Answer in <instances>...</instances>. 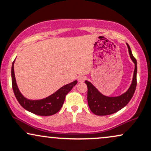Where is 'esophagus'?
<instances>
[{
  "label": "esophagus",
  "instance_id": "1",
  "mask_svg": "<svg viewBox=\"0 0 151 151\" xmlns=\"http://www.w3.org/2000/svg\"><path fill=\"white\" fill-rule=\"evenodd\" d=\"M86 79V77L84 75H80L79 76V77H78V81H79V82H83L84 80H85Z\"/></svg>",
  "mask_w": 151,
  "mask_h": 151
}]
</instances>
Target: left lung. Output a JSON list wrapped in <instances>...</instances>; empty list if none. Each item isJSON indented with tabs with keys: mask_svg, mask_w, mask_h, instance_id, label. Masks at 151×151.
Returning a JSON list of instances; mask_svg holds the SVG:
<instances>
[{
	"mask_svg": "<svg viewBox=\"0 0 151 151\" xmlns=\"http://www.w3.org/2000/svg\"><path fill=\"white\" fill-rule=\"evenodd\" d=\"M129 50V56L134 64L133 79L131 85L124 93L115 96H106L99 91V89L89 81L86 80L87 85V101L90 110L93 114L98 116H106L119 111L129 104L131 99L136 87L137 75V62L133 56L132 52L129 44L126 43Z\"/></svg>",
	"mask_w": 151,
	"mask_h": 151,
	"instance_id": "8db88e82",
	"label": "left lung"
}]
</instances>
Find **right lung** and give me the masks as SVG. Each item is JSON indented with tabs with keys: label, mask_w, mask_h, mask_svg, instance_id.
Listing matches in <instances>:
<instances>
[{
	"label": "right lung",
	"mask_w": 151,
	"mask_h": 151,
	"mask_svg": "<svg viewBox=\"0 0 151 151\" xmlns=\"http://www.w3.org/2000/svg\"><path fill=\"white\" fill-rule=\"evenodd\" d=\"M15 60L13 62L11 69L12 86L19 104L26 110L36 115L51 116L58 113L63 105L66 95L77 84V81L75 80L64 85L46 98L37 100L28 99L22 94L16 83L14 72Z\"/></svg>",
	"instance_id": "add662e5"
}]
</instances>
